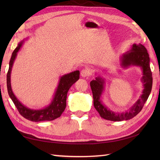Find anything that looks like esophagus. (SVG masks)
Here are the masks:
<instances>
[{
  "label": "esophagus",
  "instance_id": "34e87169",
  "mask_svg": "<svg viewBox=\"0 0 160 160\" xmlns=\"http://www.w3.org/2000/svg\"><path fill=\"white\" fill-rule=\"evenodd\" d=\"M91 74V71L89 69V68H85V69H83L82 71H81L80 75L82 77H87L89 76Z\"/></svg>",
  "mask_w": 160,
  "mask_h": 160
}]
</instances>
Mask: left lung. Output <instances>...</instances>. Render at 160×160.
<instances>
[{"mask_svg": "<svg viewBox=\"0 0 160 160\" xmlns=\"http://www.w3.org/2000/svg\"><path fill=\"white\" fill-rule=\"evenodd\" d=\"M121 66L128 68L130 66L140 67L142 70L141 81L143 84L144 89L140 98L137 100L130 110L122 113H116L105 106L101 100V97L104 91L105 81L100 75L90 82L93 97V105L100 116L105 120L110 121L128 120L134 118L143 108L151 93L152 84V72L150 68V58L147 49L142 44H133L131 50L124 54L120 58Z\"/></svg>", "mask_w": 160, "mask_h": 160, "instance_id": "obj_1", "label": "left lung"}]
</instances>
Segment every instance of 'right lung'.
<instances>
[{"instance_id": "right-lung-1", "label": "right lung", "mask_w": 160, "mask_h": 160, "mask_svg": "<svg viewBox=\"0 0 160 160\" xmlns=\"http://www.w3.org/2000/svg\"><path fill=\"white\" fill-rule=\"evenodd\" d=\"M24 42H25V39L18 44V46L12 54L11 59L9 61V70L7 74V87H8L9 96L13 101V104H15L20 114L22 117L28 119V120L36 122L53 120L60 117V115L65 109L68 91L78 80H79L80 71H75L60 77L53 100L47 107L42 109H32L25 107L17 99L13 93L11 86V73L13 64L16 58L17 53L18 52Z\"/></svg>"}]
</instances>
